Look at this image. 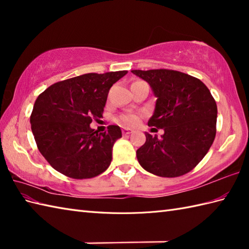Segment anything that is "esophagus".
Segmentation results:
<instances>
[{"label":"esophagus","mask_w":249,"mask_h":249,"mask_svg":"<svg viewBox=\"0 0 249 249\" xmlns=\"http://www.w3.org/2000/svg\"><path fill=\"white\" fill-rule=\"evenodd\" d=\"M131 133H133V129H130V128H124L123 129V134L124 135H129Z\"/></svg>","instance_id":"34e87169"}]
</instances>
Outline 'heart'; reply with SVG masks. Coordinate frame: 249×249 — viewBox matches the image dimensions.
I'll return each mask as SVG.
<instances>
[{"label": "heart", "instance_id": "heart-1", "mask_svg": "<svg viewBox=\"0 0 249 249\" xmlns=\"http://www.w3.org/2000/svg\"><path fill=\"white\" fill-rule=\"evenodd\" d=\"M121 124H123L126 127H129V126H135L137 123H138V116L133 114V113H126L124 115H122L120 120Z\"/></svg>", "mask_w": 249, "mask_h": 249}]
</instances>
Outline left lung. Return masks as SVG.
Instances as JSON below:
<instances>
[{
  "mask_svg": "<svg viewBox=\"0 0 249 249\" xmlns=\"http://www.w3.org/2000/svg\"><path fill=\"white\" fill-rule=\"evenodd\" d=\"M150 84L156 99L147 125L162 128L160 138L145 133L137 160L147 172L162 178L183 176L198 165L213 144L217 106L205 84L177 71H131Z\"/></svg>",
  "mask_w": 249,
  "mask_h": 249,
  "instance_id": "8db88e82",
  "label": "left lung"
}]
</instances>
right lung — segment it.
<instances>
[{
	"label": "right lung",
	"mask_w": 249,
	"mask_h": 249,
	"mask_svg": "<svg viewBox=\"0 0 249 249\" xmlns=\"http://www.w3.org/2000/svg\"><path fill=\"white\" fill-rule=\"evenodd\" d=\"M127 71L84 73L52 84L37 97L30 122L37 147L56 171L72 178H91L107 170L119 126L91 128L102 118L110 88Z\"/></svg>",
	"instance_id": "right-lung-1"
}]
</instances>
